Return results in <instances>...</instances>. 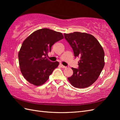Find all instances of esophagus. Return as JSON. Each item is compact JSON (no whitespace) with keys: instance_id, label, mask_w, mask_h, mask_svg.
<instances>
[{"instance_id":"obj_1","label":"esophagus","mask_w":120,"mask_h":120,"mask_svg":"<svg viewBox=\"0 0 120 120\" xmlns=\"http://www.w3.org/2000/svg\"><path fill=\"white\" fill-rule=\"evenodd\" d=\"M60 67H61L62 68H67V67H65V66H64V65H62V64H60Z\"/></svg>"}]
</instances>
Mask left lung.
I'll return each instance as SVG.
<instances>
[{
	"label": "left lung",
	"mask_w": 120,
	"mask_h": 120,
	"mask_svg": "<svg viewBox=\"0 0 120 120\" xmlns=\"http://www.w3.org/2000/svg\"><path fill=\"white\" fill-rule=\"evenodd\" d=\"M64 35L72 48L75 57L80 58L78 68H72L73 74L68 80L75 88L89 87L98 79L105 65L103 48L90 34L74 32Z\"/></svg>",
	"instance_id": "obj_1"
}]
</instances>
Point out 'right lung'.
Listing matches in <instances>:
<instances>
[{"label":"right lung","instance_id":"1","mask_svg":"<svg viewBox=\"0 0 120 120\" xmlns=\"http://www.w3.org/2000/svg\"><path fill=\"white\" fill-rule=\"evenodd\" d=\"M64 37L62 33L43 28L34 32L25 39L19 52L20 70L24 78L34 86L46 81L59 63L47 58L52 45Z\"/></svg>","mask_w":120,"mask_h":120}]
</instances>
